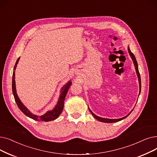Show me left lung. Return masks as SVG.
Segmentation results:
<instances>
[{
    "label": "left lung",
    "instance_id": "left-lung-1",
    "mask_svg": "<svg viewBox=\"0 0 157 157\" xmlns=\"http://www.w3.org/2000/svg\"><path fill=\"white\" fill-rule=\"evenodd\" d=\"M128 52L129 53V54H130V56L133 59V62L134 63V65H135V69H136V72H137V76H138V78H139V85H140V90H141V80H140V73H139V68H138V64H137V60H136V58L134 56V54L131 52L130 49H129V48L128 47ZM139 93V94H140ZM89 110L90 112V113L92 114L93 116L97 120H98L99 121H101V122H118V121H120L122 119H125L126 117H127L128 115L131 113V112L133 111V110H132V112L130 113H129L126 116L122 117V118H121V119H105V118H102V117H98L97 116V115H95L89 109Z\"/></svg>",
    "mask_w": 157,
    "mask_h": 157
}]
</instances>
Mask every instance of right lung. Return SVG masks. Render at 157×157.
<instances>
[{
	"label": "right lung",
	"instance_id": "1",
	"mask_svg": "<svg viewBox=\"0 0 157 157\" xmlns=\"http://www.w3.org/2000/svg\"><path fill=\"white\" fill-rule=\"evenodd\" d=\"M19 59H20V57L17 60L16 63H15V67H14V70H15V69H16V67L17 65V63L18 62ZM71 84H72L71 81H69V82H68L62 88V93H61V94H60V96H59L58 103L52 111H48L47 112H46L44 115H42V116H37V115H33V113H31V112H30L28 110V108L24 106V105L22 103V102L20 101V100L19 99L18 95L17 94V92H16L15 81V71H13V73L12 90H13V95H14L15 100L16 101V103H17V106H18L20 110H21L25 115H27L28 117L33 119V120H35V121L47 122V121H53L54 119H57L59 117V115L61 114V113H62V112L63 111V106H64V100H65V96H66V94L68 92V90H69V88L71 86Z\"/></svg>",
	"mask_w": 157,
	"mask_h": 157
}]
</instances>
